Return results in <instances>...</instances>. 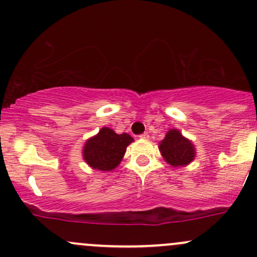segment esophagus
Masks as SVG:
<instances>
[{
	"label": "esophagus",
	"mask_w": 257,
	"mask_h": 257,
	"mask_svg": "<svg viewBox=\"0 0 257 257\" xmlns=\"http://www.w3.org/2000/svg\"><path fill=\"white\" fill-rule=\"evenodd\" d=\"M149 138H150L149 133H144V134L140 135V139H144V140H149Z\"/></svg>",
	"instance_id": "1"
}]
</instances>
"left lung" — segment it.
<instances>
[{
	"label": "left lung",
	"mask_w": 257,
	"mask_h": 257,
	"mask_svg": "<svg viewBox=\"0 0 257 257\" xmlns=\"http://www.w3.org/2000/svg\"><path fill=\"white\" fill-rule=\"evenodd\" d=\"M158 147L167 163L174 168L187 166L196 157L193 144L182 137L178 129H170Z\"/></svg>",
	"instance_id": "1"
}]
</instances>
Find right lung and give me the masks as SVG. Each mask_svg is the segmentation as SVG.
Wrapping results in <instances>:
<instances>
[{"label":"right lung","mask_w":257,"mask_h":257,"mask_svg":"<svg viewBox=\"0 0 257 257\" xmlns=\"http://www.w3.org/2000/svg\"><path fill=\"white\" fill-rule=\"evenodd\" d=\"M134 139L126 133L117 134L112 129L104 126L95 137L88 139L83 147V159L93 169L111 172L118 167L124 156L126 146Z\"/></svg>","instance_id":"obj_1"}]
</instances>
